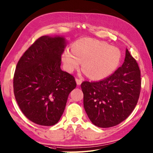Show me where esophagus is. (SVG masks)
Instances as JSON below:
<instances>
[{"label": "esophagus", "mask_w": 153, "mask_h": 153, "mask_svg": "<svg viewBox=\"0 0 153 153\" xmlns=\"http://www.w3.org/2000/svg\"><path fill=\"white\" fill-rule=\"evenodd\" d=\"M76 84H77V85H80L81 84V83H82V80L81 79H78V78H76Z\"/></svg>", "instance_id": "esophagus-1"}]
</instances>
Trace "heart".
<instances>
[{
    "mask_svg": "<svg viewBox=\"0 0 153 153\" xmlns=\"http://www.w3.org/2000/svg\"><path fill=\"white\" fill-rule=\"evenodd\" d=\"M122 54L117 47L91 38L74 42L71 51L66 49L62 55L65 69L72 72L82 63V69L89 79L99 80L113 73L119 65Z\"/></svg>",
    "mask_w": 153,
    "mask_h": 153,
    "instance_id": "obj_1",
    "label": "heart"
}]
</instances>
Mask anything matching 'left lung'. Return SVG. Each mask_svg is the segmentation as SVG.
<instances>
[{
	"instance_id": "8db88e82",
	"label": "left lung",
	"mask_w": 153,
	"mask_h": 153,
	"mask_svg": "<svg viewBox=\"0 0 153 153\" xmlns=\"http://www.w3.org/2000/svg\"><path fill=\"white\" fill-rule=\"evenodd\" d=\"M141 71L128 49L123 65L98 82L81 84L84 107L91 123L100 128L114 126L134 111L141 91Z\"/></svg>"
}]
</instances>
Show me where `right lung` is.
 <instances>
[{"mask_svg":"<svg viewBox=\"0 0 153 153\" xmlns=\"http://www.w3.org/2000/svg\"><path fill=\"white\" fill-rule=\"evenodd\" d=\"M65 46L61 36L40 37L19 59L13 75V93L23 114L33 123L53 126L58 123L74 77L61 69Z\"/></svg>","mask_w":153,"mask_h":153,"instance_id":"right-lung-1","label":"right lung"}]
</instances>
